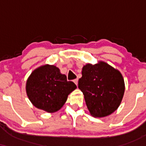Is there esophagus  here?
I'll return each mask as SVG.
<instances>
[{"label": "esophagus", "mask_w": 146, "mask_h": 146, "mask_svg": "<svg viewBox=\"0 0 146 146\" xmlns=\"http://www.w3.org/2000/svg\"><path fill=\"white\" fill-rule=\"evenodd\" d=\"M73 82H74L76 85H78V79H75V80H73Z\"/></svg>", "instance_id": "obj_1"}]
</instances>
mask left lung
<instances>
[{"instance_id":"8db88e82","label":"left lung","mask_w":146,"mask_h":146,"mask_svg":"<svg viewBox=\"0 0 146 146\" xmlns=\"http://www.w3.org/2000/svg\"><path fill=\"white\" fill-rule=\"evenodd\" d=\"M79 80L81 90L90 115L106 117L115 112L121 104L125 90L124 80L118 70L104 62L83 66Z\"/></svg>"}]
</instances>
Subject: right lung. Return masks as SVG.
I'll return each instance as SVG.
<instances>
[{
    "label": "right lung",
    "mask_w": 146,
    "mask_h": 146,
    "mask_svg": "<svg viewBox=\"0 0 146 146\" xmlns=\"http://www.w3.org/2000/svg\"><path fill=\"white\" fill-rule=\"evenodd\" d=\"M77 88L54 65L45 64L34 70L28 78L26 92L34 106L47 113L60 110L68 95Z\"/></svg>",
    "instance_id": "add662e5"
}]
</instances>
